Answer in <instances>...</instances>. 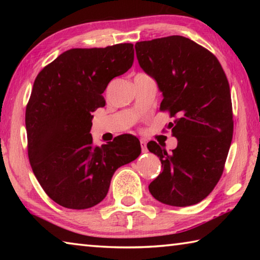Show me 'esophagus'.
Returning a JSON list of instances; mask_svg holds the SVG:
<instances>
[{
	"instance_id": "1",
	"label": "esophagus",
	"mask_w": 260,
	"mask_h": 260,
	"mask_svg": "<svg viewBox=\"0 0 260 260\" xmlns=\"http://www.w3.org/2000/svg\"><path fill=\"white\" fill-rule=\"evenodd\" d=\"M140 143H141V149H142V152H147L148 149H147L146 140H140Z\"/></svg>"
}]
</instances>
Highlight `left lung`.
Instances as JSON below:
<instances>
[{
	"instance_id": "left-lung-1",
	"label": "left lung",
	"mask_w": 260,
	"mask_h": 260,
	"mask_svg": "<svg viewBox=\"0 0 260 260\" xmlns=\"http://www.w3.org/2000/svg\"><path fill=\"white\" fill-rule=\"evenodd\" d=\"M135 51L161 91L160 110L175 117L169 128L178 140L171 152L155 141L147 144L162 167L149 191L167 205L200 203L221 177L233 139L226 74L212 52L180 35L136 42Z\"/></svg>"
}]
</instances>
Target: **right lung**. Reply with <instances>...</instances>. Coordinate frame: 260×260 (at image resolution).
<instances>
[{"mask_svg": "<svg viewBox=\"0 0 260 260\" xmlns=\"http://www.w3.org/2000/svg\"><path fill=\"white\" fill-rule=\"evenodd\" d=\"M134 61L132 43L64 51L35 79L26 107L28 158L50 199L64 208L83 210L102 202L112 175L140 156L138 138L124 134L94 146L91 112L114 77Z\"/></svg>", "mask_w": 260, "mask_h": 260, "instance_id": "obj_1", "label": "right lung"}]
</instances>
